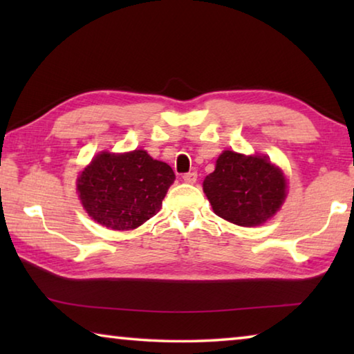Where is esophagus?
Segmentation results:
<instances>
[{"label":"esophagus","instance_id":"esophagus-1","mask_svg":"<svg viewBox=\"0 0 354 354\" xmlns=\"http://www.w3.org/2000/svg\"><path fill=\"white\" fill-rule=\"evenodd\" d=\"M196 178H198V175H196V171H189V173H185V175L183 176L184 183H187V184H195L196 183Z\"/></svg>","mask_w":354,"mask_h":354}]
</instances>
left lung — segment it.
<instances>
[{"label": "left lung", "mask_w": 354, "mask_h": 354, "mask_svg": "<svg viewBox=\"0 0 354 354\" xmlns=\"http://www.w3.org/2000/svg\"><path fill=\"white\" fill-rule=\"evenodd\" d=\"M203 190L214 212L239 226H259L279 211L287 196L283 170L266 156L221 153Z\"/></svg>", "instance_id": "1"}]
</instances>
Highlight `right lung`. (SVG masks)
<instances>
[{"mask_svg": "<svg viewBox=\"0 0 354 354\" xmlns=\"http://www.w3.org/2000/svg\"><path fill=\"white\" fill-rule=\"evenodd\" d=\"M175 181L171 167L153 159L145 149L129 153L103 151L76 179L86 212L115 231L136 230L160 211Z\"/></svg>", "mask_w": 354, "mask_h": 354, "instance_id": "1", "label": "right lung"}]
</instances>
